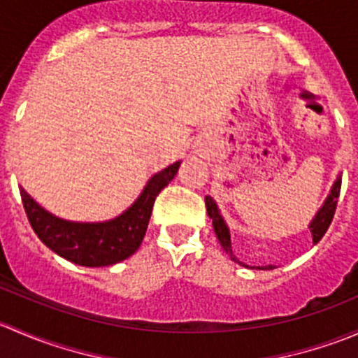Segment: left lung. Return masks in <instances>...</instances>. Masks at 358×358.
<instances>
[{
	"label": "left lung",
	"instance_id": "1",
	"mask_svg": "<svg viewBox=\"0 0 358 358\" xmlns=\"http://www.w3.org/2000/svg\"><path fill=\"white\" fill-rule=\"evenodd\" d=\"M341 175L343 173H338L333 187H331L329 194H327L326 201L322 202V206L319 208V211L315 213V216L312 218V222L308 223V229H310V232H312L313 244H317L320 239H322L324 234H326L327 229H329L331 222H333L336 204H338L339 190H341ZM206 208H208V216L213 220V229H215V234H216V237H218L220 244H222L223 251L230 256V259H232V262L239 263V265H243V266H248L246 263L239 262V259H237V256L234 255L232 241H230V229H229V225H227L225 218H223L222 211H220L218 204H216V201L213 199L211 196H206ZM262 270H272V265L265 266V268H262Z\"/></svg>",
	"mask_w": 358,
	"mask_h": 358
}]
</instances>
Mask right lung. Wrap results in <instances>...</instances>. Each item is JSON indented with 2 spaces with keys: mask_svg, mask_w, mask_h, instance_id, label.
I'll return each instance as SVG.
<instances>
[{
  "mask_svg": "<svg viewBox=\"0 0 358 358\" xmlns=\"http://www.w3.org/2000/svg\"><path fill=\"white\" fill-rule=\"evenodd\" d=\"M182 161L150 176L128 209L106 222H71L46 211L20 187L29 223L45 246L81 266H109L135 255L145 237L157 194L175 178Z\"/></svg>",
  "mask_w": 358,
  "mask_h": 358,
  "instance_id": "1",
  "label": "right lung"
}]
</instances>
